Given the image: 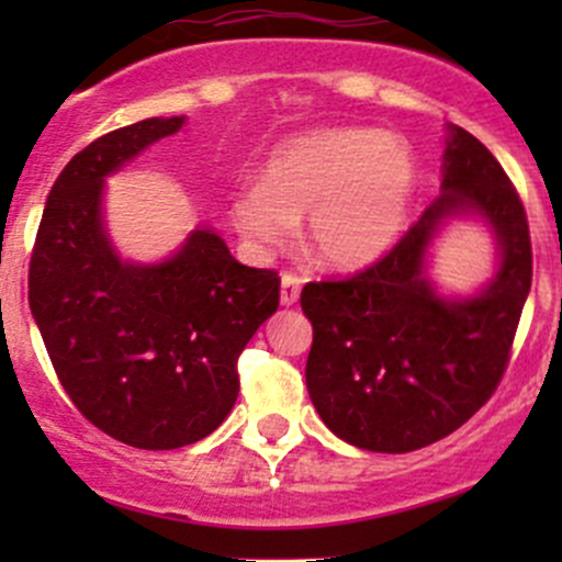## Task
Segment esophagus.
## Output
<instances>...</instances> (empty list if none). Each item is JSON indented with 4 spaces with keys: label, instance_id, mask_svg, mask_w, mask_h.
Returning <instances> with one entry per match:
<instances>
[{
    "label": "esophagus",
    "instance_id": "obj_1",
    "mask_svg": "<svg viewBox=\"0 0 562 562\" xmlns=\"http://www.w3.org/2000/svg\"><path fill=\"white\" fill-rule=\"evenodd\" d=\"M299 296H302V277L291 274V271H285L280 280V302L282 307H293V304L299 302Z\"/></svg>",
    "mask_w": 562,
    "mask_h": 562
}]
</instances>
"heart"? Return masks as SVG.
<instances>
[{
  "mask_svg": "<svg viewBox=\"0 0 562 562\" xmlns=\"http://www.w3.org/2000/svg\"><path fill=\"white\" fill-rule=\"evenodd\" d=\"M416 195V162L402 138L370 127H323L271 149L258 184L231 198V223L258 249L280 247L307 214L323 266L367 269L400 241Z\"/></svg>",
  "mask_w": 562,
  "mask_h": 562,
  "instance_id": "heart-1",
  "label": "heart"
}]
</instances>
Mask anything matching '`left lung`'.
I'll return each instance as SVG.
<instances>
[{
    "label": "left lung",
    "instance_id": "1",
    "mask_svg": "<svg viewBox=\"0 0 562 562\" xmlns=\"http://www.w3.org/2000/svg\"><path fill=\"white\" fill-rule=\"evenodd\" d=\"M446 130L440 198L400 245L348 280L302 291L310 400L356 449L405 454L462 427L495 394L530 293L517 190L479 138ZM451 218H479L496 239V274L470 297H446L428 277V249Z\"/></svg>",
    "mask_w": 562,
    "mask_h": 562
}]
</instances>
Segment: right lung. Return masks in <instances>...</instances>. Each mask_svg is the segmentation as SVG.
<instances>
[{
  "label": "right lung",
  "instance_id": "add662e5",
  "mask_svg": "<svg viewBox=\"0 0 562 562\" xmlns=\"http://www.w3.org/2000/svg\"><path fill=\"white\" fill-rule=\"evenodd\" d=\"M181 124L151 116L78 151L50 187L30 263V307L67 396L146 451L181 449L225 422L239 353L280 307L277 271L239 263L206 225L157 263L111 245L105 179Z\"/></svg>",
  "mask_w": 562,
  "mask_h": 562
}]
</instances>
